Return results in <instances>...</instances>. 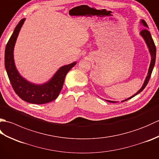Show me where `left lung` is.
I'll list each match as a JSON object with an SVG mask.
<instances>
[{"label":"left lung","mask_w":159,"mask_h":159,"mask_svg":"<svg viewBox=\"0 0 159 159\" xmlns=\"http://www.w3.org/2000/svg\"><path fill=\"white\" fill-rule=\"evenodd\" d=\"M141 23L143 24V25H144L146 27H148V26L147 25V23L144 20H141ZM140 35L143 37V38L144 39L145 42H146V44L148 47V48H149V51L151 55V62H150V67H149V70H148V76L146 77V80H145L143 85L142 86V87L138 91V92L135 93L134 94L133 96H131L130 98H128L126 100H124L123 101H121V102H124V101H126L128 100H129L132 98H133L134 96H135L136 95H137L138 93H139L140 92H142V91L145 89V87H146V85H148V82H149V80L150 79V76H151V74L152 72V70L154 68V64H155V61H156V54H157V49H156V46H155L154 44V42L153 41V39L152 38V35L150 34V31H148L147 29H145L143 30H142L140 32ZM107 102H112V103H116L117 102L116 101H111V100H107Z\"/></svg>","instance_id":"1"}]
</instances>
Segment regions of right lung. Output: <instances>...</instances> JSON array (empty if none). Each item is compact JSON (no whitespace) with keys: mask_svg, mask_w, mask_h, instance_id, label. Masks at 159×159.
I'll use <instances>...</instances> for the list:
<instances>
[{"mask_svg":"<svg viewBox=\"0 0 159 159\" xmlns=\"http://www.w3.org/2000/svg\"><path fill=\"white\" fill-rule=\"evenodd\" d=\"M25 20V18H23L19 22L6 45L5 69L13 90L22 100L32 104L48 103L58 97L61 91L67 73L76 65V62L60 67L49 81L42 85H35L24 79L20 76L16 67L13 59V48Z\"/></svg>","mask_w":159,"mask_h":159,"instance_id":"add662e5","label":"right lung"}]
</instances>
